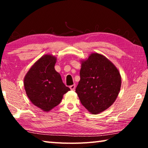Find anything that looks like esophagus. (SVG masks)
Returning <instances> with one entry per match:
<instances>
[{
    "label": "esophagus",
    "instance_id": "1",
    "mask_svg": "<svg viewBox=\"0 0 148 148\" xmlns=\"http://www.w3.org/2000/svg\"><path fill=\"white\" fill-rule=\"evenodd\" d=\"M75 88H76V85H72V86H70V89H71V90H72V91H73V90H74Z\"/></svg>",
    "mask_w": 148,
    "mask_h": 148
}]
</instances>
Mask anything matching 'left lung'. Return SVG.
Segmentation results:
<instances>
[{"label": "left lung", "mask_w": 148, "mask_h": 148, "mask_svg": "<svg viewBox=\"0 0 148 148\" xmlns=\"http://www.w3.org/2000/svg\"><path fill=\"white\" fill-rule=\"evenodd\" d=\"M81 65L76 92L90 113H101L114 104L119 93V71L113 62L98 53H92L87 59L81 60Z\"/></svg>", "instance_id": "obj_1"}]
</instances>
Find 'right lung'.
Returning <instances> with one entry per match:
<instances>
[{"label":"right lung","mask_w":148,"mask_h":148,"mask_svg":"<svg viewBox=\"0 0 148 148\" xmlns=\"http://www.w3.org/2000/svg\"><path fill=\"white\" fill-rule=\"evenodd\" d=\"M57 57L46 54L32 64L24 77L26 94L34 106L49 112L57 106L70 91L55 70Z\"/></svg>","instance_id":"add662e5"}]
</instances>
